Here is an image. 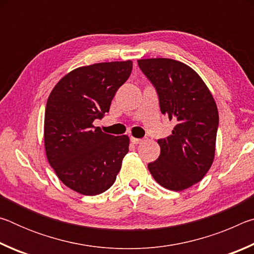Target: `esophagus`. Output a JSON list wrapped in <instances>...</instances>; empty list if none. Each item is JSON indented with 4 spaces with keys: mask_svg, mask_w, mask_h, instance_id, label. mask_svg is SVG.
Listing matches in <instances>:
<instances>
[{
    "mask_svg": "<svg viewBox=\"0 0 254 254\" xmlns=\"http://www.w3.org/2000/svg\"><path fill=\"white\" fill-rule=\"evenodd\" d=\"M131 142L133 143V144H140V143H142L143 142V140L142 139H136V137H131Z\"/></svg>",
    "mask_w": 254,
    "mask_h": 254,
    "instance_id": "obj_1",
    "label": "esophagus"
}]
</instances>
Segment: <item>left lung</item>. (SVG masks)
I'll return each mask as SVG.
<instances>
[{
    "label": "left lung",
    "mask_w": 254,
    "mask_h": 254,
    "mask_svg": "<svg viewBox=\"0 0 254 254\" xmlns=\"http://www.w3.org/2000/svg\"><path fill=\"white\" fill-rule=\"evenodd\" d=\"M137 65L156 88L161 113L176 126L158 140L160 156L148 165L162 187L180 191L200 182L212 166L218 127L216 103L197 72L169 58L139 59Z\"/></svg>",
    "instance_id": "8db88e82"
}]
</instances>
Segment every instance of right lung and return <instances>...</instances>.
Masks as SVG:
<instances>
[{
  "label": "right lung",
  "instance_id": "1",
  "mask_svg": "<svg viewBox=\"0 0 254 254\" xmlns=\"http://www.w3.org/2000/svg\"><path fill=\"white\" fill-rule=\"evenodd\" d=\"M131 71V60L76 68L58 81L47 101V159L58 178L79 194H102L121 169L128 136L106 134L93 123L110 111Z\"/></svg>",
  "mask_w": 254,
  "mask_h": 254
}]
</instances>
